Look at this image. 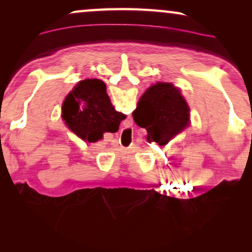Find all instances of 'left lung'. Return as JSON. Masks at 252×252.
<instances>
[{"mask_svg":"<svg viewBox=\"0 0 252 252\" xmlns=\"http://www.w3.org/2000/svg\"><path fill=\"white\" fill-rule=\"evenodd\" d=\"M133 118L147 129L148 139L164 146L187 126L189 108L173 85L158 82L140 98Z\"/></svg>","mask_w":252,"mask_h":252,"instance_id":"8db88e82","label":"left lung"}]
</instances>
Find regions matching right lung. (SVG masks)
Returning <instances> with one entry per match:
<instances>
[{"instance_id": "1", "label": "right lung", "mask_w": 252, "mask_h": 252, "mask_svg": "<svg viewBox=\"0 0 252 252\" xmlns=\"http://www.w3.org/2000/svg\"><path fill=\"white\" fill-rule=\"evenodd\" d=\"M63 112L67 126L82 140L105 132L106 126L123 117L113 109L104 82L97 79L81 81L67 96Z\"/></svg>"}]
</instances>
